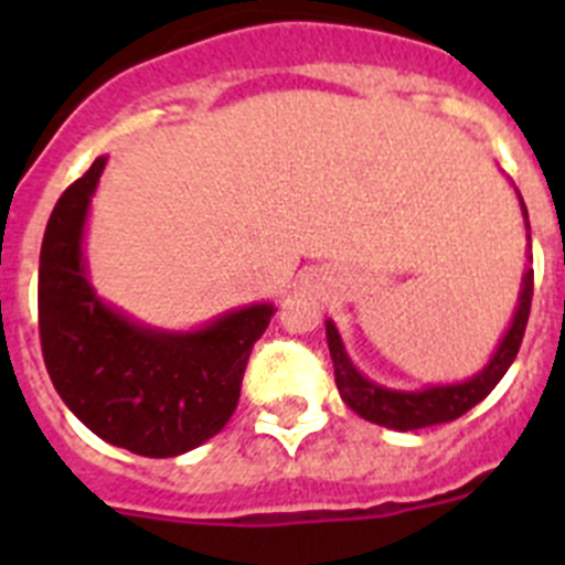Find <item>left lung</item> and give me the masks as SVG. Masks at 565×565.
<instances>
[{"mask_svg":"<svg viewBox=\"0 0 565 565\" xmlns=\"http://www.w3.org/2000/svg\"><path fill=\"white\" fill-rule=\"evenodd\" d=\"M518 203H521L523 226H526V239L529 237V214L526 203H523L521 192L515 189ZM526 243V259H532ZM529 306H532V268L526 266L521 282V294H518V306L512 313V322L503 331L501 342L492 351L489 362L483 364L481 371L472 373L463 382L452 384H427V387H418V391H398V387H387V384H379L373 379L364 376L359 371L353 359L344 351V342L339 337L333 319H326V337H328V351L333 359V376H337V387L342 402L351 407L356 416H362L364 422H373L379 427H387V430H422V427H433V424L456 422L458 416H463L467 411H472L478 402L495 391V384L501 382L503 373L509 371V364L515 362L518 348H521L523 331H526L529 319Z\"/></svg>","mask_w":565,"mask_h":565,"instance_id":"8db88e82","label":"left lung"}]
</instances>
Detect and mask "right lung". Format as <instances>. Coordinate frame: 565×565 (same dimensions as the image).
<instances>
[{
    "label": "right lung",
    "mask_w": 565,
    "mask_h": 565,
    "mask_svg": "<svg viewBox=\"0 0 565 565\" xmlns=\"http://www.w3.org/2000/svg\"><path fill=\"white\" fill-rule=\"evenodd\" d=\"M107 154L58 198L39 257V333L53 387L113 447L172 458L226 427L252 348L274 317L252 302L189 331L154 328L98 297L84 237Z\"/></svg>",
    "instance_id": "obj_1"
}]
</instances>
